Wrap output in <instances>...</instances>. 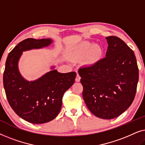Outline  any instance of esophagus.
Here are the masks:
<instances>
[{"mask_svg":"<svg viewBox=\"0 0 145 145\" xmlns=\"http://www.w3.org/2000/svg\"><path fill=\"white\" fill-rule=\"evenodd\" d=\"M75 80H76V82H80V76H79V74L77 73V75H76V79H75Z\"/></svg>","mask_w":145,"mask_h":145,"instance_id":"obj_1","label":"esophagus"}]
</instances>
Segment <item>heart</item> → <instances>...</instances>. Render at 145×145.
<instances>
[{
	"label": "heart",
	"instance_id": "1",
	"mask_svg": "<svg viewBox=\"0 0 145 145\" xmlns=\"http://www.w3.org/2000/svg\"><path fill=\"white\" fill-rule=\"evenodd\" d=\"M71 55L76 59L84 57L85 64L93 66L100 62L104 56V50L100 45H93L88 41H82L73 47L71 50Z\"/></svg>",
	"mask_w": 145,
	"mask_h": 145
}]
</instances>
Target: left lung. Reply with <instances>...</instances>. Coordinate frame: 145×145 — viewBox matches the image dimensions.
Masks as SVG:
<instances>
[{"instance_id": "left-lung-1", "label": "left lung", "mask_w": 145, "mask_h": 145, "mask_svg": "<svg viewBox=\"0 0 145 145\" xmlns=\"http://www.w3.org/2000/svg\"><path fill=\"white\" fill-rule=\"evenodd\" d=\"M106 57L93 66L79 69L82 97L95 116L116 118L129 108L135 96L138 69L130 47L116 36L106 37Z\"/></svg>"}]
</instances>
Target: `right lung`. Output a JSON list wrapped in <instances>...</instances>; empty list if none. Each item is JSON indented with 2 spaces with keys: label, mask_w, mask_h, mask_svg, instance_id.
Listing matches in <instances>:
<instances>
[{
  "label": "right lung",
  "mask_w": 145,
  "mask_h": 145,
  "mask_svg": "<svg viewBox=\"0 0 145 145\" xmlns=\"http://www.w3.org/2000/svg\"><path fill=\"white\" fill-rule=\"evenodd\" d=\"M52 43L51 39H26L11 51L6 61L3 84L7 100L18 116L31 123H45L56 118L62 106L63 94L76 78L75 72L61 73L54 66L31 81L20 72L18 62L24 51L44 48Z\"/></svg>",
  "instance_id": "right-lung-1"
}]
</instances>
